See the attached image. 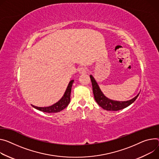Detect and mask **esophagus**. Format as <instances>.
<instances>
[{
	"label": "esophagus",
	"mask_w": 159,
	"mask_h": 159,
	"mask_svg": "<svg viewBox=\"0 0 159 159\" xmlns=\"http://www.w3.org/2000/svg\"><path fill=\"white\" fill-rule=\"evenodd\" d=\"M79 73L80 74H86L87 73V69H86V68H85V67H80V68H79Z\"/></svg>",
	"instance_id": "1"
}]
</instances>
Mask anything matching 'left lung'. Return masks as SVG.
<instances>
[{
  "instance_id": "8db88e82",
  "label": "left lung",
  "mask_w": 159,
  "mask_h": 159,
  "mask_svg": "<svg viewBox=\"0 0 159 159\" xmlns=\"http://www.w3.org/2000/svg\"><path fill=\"white\" fill-rule=\"evenodd\" d=\"M90 78L92 82L93 91L95 101L97 102V103L104 110L108 111H118L123 108H125L129 106L130 105H131L136 99V98L139 94V93L135 97H134L131 99L124 101V102L110 99L104 95L102 90L100 89L99 86L98 85L96 80L92 75H90Z\"/></svg>"
}]
</instances>
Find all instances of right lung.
Masks as SVG:
<instances>
[{
	"label": "right lung",
	"instance_id": "add662e5",
	"mask_svg": "<svg viewBox=\"0 0 159 159\" xmlns=\"http://www.w3.org/2000/svg\"><path fill=\"white\" fill-rule=\"evenodd\" d=\"M74 82V80H71L70 81L66 88V89L63 96H62V98L58 101V102H56L54 105L49 107H35L33 105H32V106L34 108H36L43 112H46V113L60 112V111L65 108L70 103L71 89L72 87V84H73Z\"/></svg>",
	"mask_w": 159,
	"mask_h": 159
}]
</instances>
